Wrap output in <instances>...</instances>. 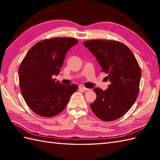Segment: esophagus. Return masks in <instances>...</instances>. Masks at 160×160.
I'll list each match as a JSON object with an SVG mask.
<instances>
[{
    "instance_id": "34e87169",
    "label": "esophagus",
    "mask_w": 160,
    "mask_h": 160,
    "mask_svg": "<svg viewBox=\"0 0 160 160\" xmlns=\"http://www.w3.org/2000/svg\"><path fill=\"white\" fill-rule=\"evenodd\" d=\"M79 89H82V90H84V91H89V89H87V88L86 87H84V85H82V84H80V85H79Z\"/></svg>"
}]
</instances>
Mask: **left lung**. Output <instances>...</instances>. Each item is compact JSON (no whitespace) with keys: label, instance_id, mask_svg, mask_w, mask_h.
<instances>
[{"label":"left lung","instance_id":"1","mask_svg":"<svg viewBox=\"0 0 160 160\" xmlns=\"http://www.w3.org/2000/svg\"><path fill=\"white\" fill-rule=\"evenodd\" d=\"M84 45L96 58L111 82L103 91L95 88L97 98L90 107L101 120L109 122L121 118L136 100L142 76L141 69L128 47L117 40H91Z\"/></svg>","mask_w":160,"mask_h":160}]
</instances>
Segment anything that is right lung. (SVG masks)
Here are the masks:
<instances>
[{
  "label": "right lung",
  "instance_id": "right-lung-1",
  "mask_svg": "<svg viewBox=\"0 0 160 160\" xmlns=\"http://www.w3.org/2000/svg\"><path fill=\"white\" fill-rule=\"evenodd\" d=\"M78 42L71 37L45 39L35 44L18 69L19 84L27 104L40 116L50 118L61 113L78 89L53 79L60 73L67 51Z\"/></svg>",
  "mask_w": 160,
  "mask_h": 160
}]
</instances>
